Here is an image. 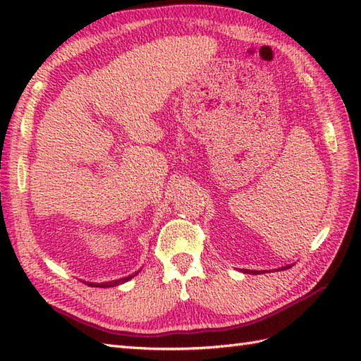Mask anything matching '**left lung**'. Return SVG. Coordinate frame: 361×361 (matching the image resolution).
Segmentation results:
<instances>
[{"label":"left lung","instance_id":"left-lung-1","mask_svg":"<svg viewBox=\"0 0 361 361\" xmlns=\"http://www.w3.org/2000/svg\"><path fill=\"white\" fill-rule=\"evenodd\" d=\"M286 268H290V265H286V267H281V268H279V269H286ZM243 272H245V274H260L262 271H251V269H245V271H243Z\"/></svg>","mask_w":361,"mask_h":361}]
</instances>
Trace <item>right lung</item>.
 I'll return each instance as SVG.
<instances>
[{"label":"right lung","mask_w":361,"mask_h":361,"mask_svg":"<svg viewBox=\"0 0 361 361\" xmlns=\"http://www.w3.org/2000/svg\"><path fill=\"white\" fill-rule=\"evenodd\" d=\"M141 271V269H140ZM138 274V271L134 272V274H130L128 277H123V279H117V280H111V281H104V283H90V281H84L85 285H89L92 288H114V286H118V285H123V283H126L128 280L134 279L135 276Z\"/></svg>","instance_id":"right-lung-1"}]
</instances>
